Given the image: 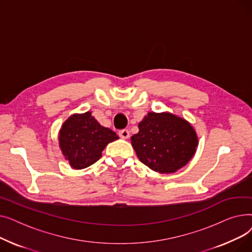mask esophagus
Wrapping results in <instances>:
<instances>
[{
	"label": "esophagus",
	"mask_w": 252,
	"mask_h": 252,
	"mask_svg": "<svg viewBox=\"0 0 252 252\" xmlns=\"http://www.w3.org/2000/svg\"><path fill=\"white\" fill-rule=\"evenodd\" d=\"M118 135H119V137H121L122 139H128V137H129V131L127 130V129H121L118 131Z\"/></svg>",
	"instance_id": "1"
}]
</instances>
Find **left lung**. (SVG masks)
Returning <instances> with one entry per match:
<instances>
[{
    "label": "left lung",
    "instance_id": "8db88e82",
    "mask_svg": "<svg viewBox=\"0 0 252 252\" xmlns=\"http://www.w3.org/2000/svg\"><path fill=\"white\" fill-rule=\"evenodd\" d=\"M130 141L140 161L160 174L176 173L186 165L198 146L191 124L169 112H149Z\"/></svg>",
    "mask_w": 252,
    "mask_h": 252
}]
</instances>
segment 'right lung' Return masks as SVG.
<instances>
[{
    "instance_id": "add662e5",
    "label": "right lung",
    "mask_w": 252,
    "mask_h": 252,
    "mask_svg": "<svg viewBox=\"0 0 252 252\" xmlns=\"http://www.w3.org/2000/svg\"><path fill=\"white\" fill-rule=\"evenodd\" d=\"M117 139L115 131L102 126L90 111L66 119L58 137L62 154L74 169H83L98 161L104 148Z\"/></svg>"
}]
</instances>
